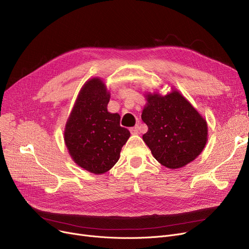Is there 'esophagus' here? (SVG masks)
Wrapping results in <instances>:
<instances>
[{"instance_id":"esophagus-1","label":"esophagus","mask_w":249,"mask_h":249,"mask_svg":"<svg viewBox=\"0 0 249 249\" xmlns=\"http://www.w3.org/2000/svg\"><path fill=\"white\" fill-rule=\"evenodd\" d=\"M139 131H140V127H139L138 125H136V126H134V127H132V128H130V132H131V133L134 134V135L138 134Z\"/></svg>"}]
</instances>
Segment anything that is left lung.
I'll return each mask as SVG.
<instances>
[{
	"mask_svg": "<svg viewBox=\"0 0 249 249\" xmlns=\"http://www.w3.org/2000/svg\"><path fill=\"white\" fill-rule=\"evenodd\" d=\"M141 119L148 130L142 139L161 165L177 169L195 160L208 141L205 118L175 87L166 95L144 94Z\"/></svg>",
	"mask_w": 249,
	"mask_h": 249,
	"instance_id": "8db88e82",
	"label": "left lung"
}]
</instances>
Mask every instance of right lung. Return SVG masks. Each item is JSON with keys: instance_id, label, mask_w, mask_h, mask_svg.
<instances>
[{"instance_id": "obj_1", "label": "right lung", "mask_w": 249, "mask_h": 249, "mask_svg": "<svg viewBox=\"0 0 249 249\" xmlns=\"http://www.w3.org/2000/svg\"><path fill=\"white\" fill-rule=\"evenodd\" d=\"M110 96L101 77L88 80L76 97L63 131L71 160L95 175L110 171L130 137L129 130L120 126V115L107 109Z\"/></svg>"}]
</instances>
